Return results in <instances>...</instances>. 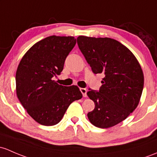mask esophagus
<instances>
[{
    "mask_svg": "<svg viewBox=\"0 0 157 157\" xmlns=\"http://www.w3.org/2000/svg\"><path fill=\"white\" fill-rule=\"evenodd\" d=\"M80 92H81L82 94H83V97H86L87 96V94H86L87 90H86V89L80 88Z\"/></svg>",
    "mask_w": 157,
    "mask_h": 157,
    "instance_id": "obj_1",
    "label": "esophagus"
}]
</instances>
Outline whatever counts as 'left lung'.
<instances>
[{
	"mask_svg": "<svg viewBox=\"0 0 157 157\" xmlns=\"http://www.w3.org/2000/svg\"><path fill=\"white\" fill-rule=\"evenodd\" d=\"M79 49L95 74H105L99 92L90 90L95 108L87 117L95 126L107 128L123 121L138 105L144 74L134 54L109 37L79 36Z\"/></svg>",
	"mask_w": 157,
	"mask_h": 157,
	"instance_id": "left-lung-1",
	"label": "left lung"
}]
</instances>
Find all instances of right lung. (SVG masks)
Masks as SVG:
<instances>
[{
    "label": "right lung",
    "instance_id": "obj_1",
    "mask_svg": "<svg viewBox=\"0 0 157 157\" xmlns=\"http://www.w3.org/2000/svg\"><path fill=\"white\" fill-rule=\"evenodd\" d=\"M75 44L74 37L49 36L34 44L18 65L16 95L27 113L40 124L59 123L69 105L83 96L77 86H64L52 80L62 71L66 57Z\"/></svg>",
    "mask_w": 157,
    "mask_h": 157
}]
</instances>
